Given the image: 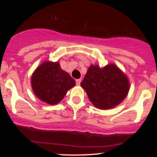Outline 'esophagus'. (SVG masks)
<instances>
[{"mask_svg": "<svg viewBox=\"0 0 157 157\" xmlns=\"http://www.w3.org/2000/svg\"><path fill=\"white\" fill-rule=\"evenodd\" d=\"M80 82H81L80 79H77V80H76V84H77V86H80Z\"/></svg>", "mask_w": 157, "mask_h": 157, "instance_id": "obj_1", "label": "esophagus"}]
</instances>
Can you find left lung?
I'll use <instances>...</instances> for the list:
<instances>
[{
    "label": "left lung",
    "instance_id": "1",
    "mask_svg": "<svg viewBox=\"0 0 157 157\" xmlns=\"http://www.w3.org/2000/svg\"><path fill=\"white\" fill-rule=\"evenodd\" d=\"M80 85L90 101L100 109L118 105L127 96L130 86L127 76L112 63L103 68L91 65Z\"/></svg>",
    "mask_w": 157,
    "mask_h": 157
}]
</instances>
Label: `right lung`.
Here are the masks:
<instances>
[{"instance_id":"right-lung-1","label":"right lung","mask_w":157,"mask_h":157,"mask_svg":"<svg viewBox=\"0 0 157 157\" xmlns=\"http://www.w3.org/2000/svg\"><path fill=\"white\" fill-rule=\"evenodd\" d=\"M31 82L37 98L50 105L60 102L68 90L75 86V80L61 69L59 63L50 61L43 63L36 68Z\"/></svg>"}]
</instances>
